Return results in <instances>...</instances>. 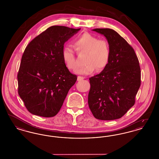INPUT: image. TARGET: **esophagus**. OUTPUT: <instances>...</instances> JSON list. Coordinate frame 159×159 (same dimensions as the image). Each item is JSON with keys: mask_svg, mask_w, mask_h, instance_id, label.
Segmentation results:
<instances>
[{"mask_svg": "<svg viewBox=\"0 0 159 159\" xmlns=\"http://www.w3.org/2000/svg\"><path fill=\"white\" fill-rule=\"evenodd\" d=\"M84 79V77H82V76H78L77 77V80L78 81H81V80H82Z\"/></svg>", "mask_w": 159, "mask_h": 159, "instance_id": "1", "label": "esophagus"}]
</instances>
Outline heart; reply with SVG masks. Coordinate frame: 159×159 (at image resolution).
I'll list each match as a JSON object with an SVG mask.
<instances>
[{
  "label": "heart",
  "instance_id": "heart-1",
  "mask_svg": "<svg viewBox=\"0 0 159 159\" xmlns=\"http://www.w3.org/2000/svg\"><path fill=\"white\" fill-rule=\"evenodd\" d=\"M73 46L77 53H86L84 61L86 64L77 70L78 74L89 75L97 69L101 71L108 66L111 58V49L106 39H99L89 33H84L74 39ZM62 56L66 67L75 71L78 64L74 51L71 48H64Z\"/></svg>",
  "mask_w": 159,
  "mask_h": 159
}]
</instances>
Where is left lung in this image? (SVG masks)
Segmentation results:
<instances>
[{"instance_id": "obj_1", "label": "left lung", "mask_w": 159, "mask_h": 159, "mask_svg": "<svg viewBox=\"0 0 159 159\" xmlns=\"http://www.w3.org/2000/svg\"><path fill=\"white\" fill-rule=\"evenodd\" d=\"M92 30L107 38L111 58L101 73L89 78V107L97 119H118L135 104L141 85L139 60L133 48L116 31L110 29Z\"/></svg>"}]
</instances>
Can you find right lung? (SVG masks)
<instances>
[{
    "instance_id": "right-lung-1",
    "label": "right lung",
    "mask_w": 159,
    "mask_h": 159,
    "mask_svg": "<svg viewBox=\"0 0 159 159\" xmlns=\"http://www.w3.org/2000/svg\"><path fill=\"white\" fill-rule=\"evenodd\" d=\"M80 29L51 26L25 48L17 75L18 92L30 113L52 117L60 110L77 80L66 67L62 52L64 43Z\"/></svg>"
}]
</instances>
